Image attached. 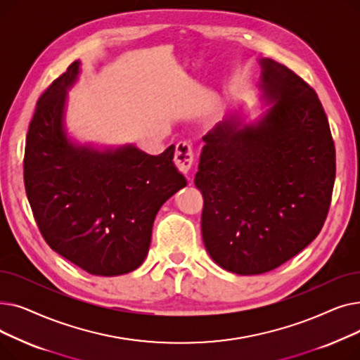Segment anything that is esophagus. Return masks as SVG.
<instances>
[{"label":"esophagus","mask_w":360,"mask_h":360,"mask_svg":"<svg viewBox=\"0 0 360 360\" xmlns=\"http://www.w3.org/2000/svg\"><path fill=\"white\" fill-rule=\"evenodd\" d=\"M174 162L182 174L190 172V169L193 167V163H194V153H193V147L190 143L179 141L176 144Z\"/></svg>","instance_id":"obj_1"}]
</instances>
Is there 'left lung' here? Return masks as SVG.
I'll return each instance as SVG.
<instances>
[{
    "mask_svg": "<svg viewBox=\"0 0 360 360\" xmlns=\"http://www.w3.org/2000/svg\"><path fill=\"white\" fill-rule=\"evenodd\" d=\"M269 108L251 124L232 112L202 137L195 186L205 250L240 276L271 271L316 238L335 179V148L315 90L261 58Z\"/></svg>",
    "mask_w": 360,
    "mask_h": 360,
    "instance_id": "1",
    "label": "left lung"
}]
</instances>
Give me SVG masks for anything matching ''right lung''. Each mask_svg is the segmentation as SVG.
<instances>
[{
	"mask_svg": "<svg viewBox=\"0 0 360 360\" xmlns=\"http://www.w3.org/2000/svg\"><path fill=\"white\" fill-rule=\"evenodd\" d=\"M74 61L39 98L25 148V186L49 247L94 276H121L147 257L160 207L186 185L175 146L151 156L139 147H94L68 136L67 93Z\"/></svg>",
	"mask_w": 360,
	"mask_h": 360,
	"instance_id": "obj_1",
	"label": "right lung"
}]
</instances>
